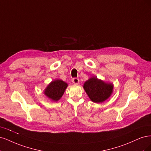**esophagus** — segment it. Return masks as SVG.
<instances>
[{
  "label": "esophagus",
  "instance_id": "obj_1",
  "mask_svg": "<svg viewBox=\"0 0 151 151\" xmlns=\"http://www.w3.org/2000/svg\"><path fill=\"white\" fill-rule=\"evenodd\" d=\"M72 83L75 84H79V79L78 78H77V77H75V78H74L72 79Z\"/></svg>",
  "mask_w": 151,
  "mask_h": 151
}]
</instances>
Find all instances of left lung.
I'll list each match as a JSON object with an SVG mask.
<instances>
[{
    "label": "left lung",
    "mask_w": 151,
    "mask_h": 151,
    "mask_svg": "<svg viewBox=\"0 0 151 151\" xmlns=\"http://www.w3.org/2000/svg\"><path fill=\"white\" fill-rule=\"evenodd\" d=\"M113 86L99 80L97 77H92L87 81L84 84L86 93L92 101L101 103L110 96Z\"/></svg>",
    "instance_id": "1"
}]
</instances>
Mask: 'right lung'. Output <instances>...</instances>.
<instances>
[{"label": "right lung", "mask_w": 151, "mask_h": 151, "mask_svg": "<svg viewBox=\"0 0 151 151\" xmlns=\"http://www.w3.org/2000/svg\"><path fill=\"white\" fill-rule=\"evenodd\" d=\"M67 87V84L61 80L52 81L45 89V94L53 101H58L62 96Z\"/></svg>", "instance_id": "obj_1"}]
</instances>
